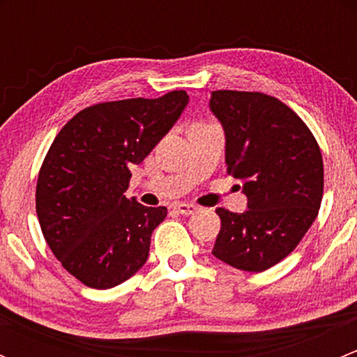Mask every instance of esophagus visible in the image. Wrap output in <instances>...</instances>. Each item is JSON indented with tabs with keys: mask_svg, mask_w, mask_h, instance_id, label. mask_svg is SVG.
I'll list each match as a JSON object with an SVG mask.
<instances>
[{
	"mask_svg": "<svg viewBox=\"0 0 357 357\" xmlns=\"http://www.w3.org/2000/svg\"><path fill=\"white\" fill-rule=\"evenodd\" d=\"M174 208L183 215H190L193 214V212H197V205L185 204V202H178V204H174Z\"/></svg>",
	"mask_w": 357,
	"mask_h": 357,
	"instance_id": "obj_1",
	"label": "esophagus"
}]
</instances>
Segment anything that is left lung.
Returning a JSON list of instances; mask_svg holds the SVG:
<instances>
[{"label":"left lung","mask_w":357,"mask_h":357,"mask_svg":"<svg viewBox=\"0 0 357 357\" xmlns=\"http://www.w3.org/2000/svg\"><path fill=\"white\" fill-rule=\"evenodd\" d=\"M211 110L226 132L228 174L243 181V214L218 207L221 229L212 254L242 271L261 273L301 243L323 199V157L305 122L275 96L212 91Z\"/></svg>","instance_id":"obj_1"}]
</instances>
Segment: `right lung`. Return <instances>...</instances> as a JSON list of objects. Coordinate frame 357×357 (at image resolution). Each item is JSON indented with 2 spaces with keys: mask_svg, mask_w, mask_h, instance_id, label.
Returning <instances> with one entry per match:
<instances>
[{
  "mask_svg": "<svg viewBox=\"0 0 357 357\" xmlns=\"http://www.w3.org/2000/svg\"><path fill=\"white\" fill-rule=\"evenodd\" d=\"M186 103L183 89L96 103L53 139L38 174L36 212L53 255L86 287L112 289L149 259L167 208L126 197L129 169L152 152Z\"/></svg>",
  "mask_w": 357,
  "mask_h": 357,
  "instance_id": "right-lung-1",
  "label": "right lung"
}]
</instances>
